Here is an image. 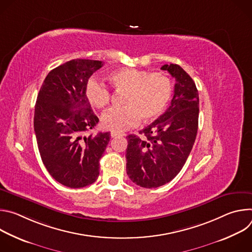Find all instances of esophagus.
Here are the masks:
<instances>
[{
    "mask_svg": "<svg viewBox=\"0 0 252 252\" xmlns=\"http://www.w3.org/2000/svg\"><path fill=\"white\" fill-rule=\"evenodd\" d=\"M124 134L121 133V132H117V131H112L111 132V136L112 138H117V137H120V136H123Z\"/></svg>",
    "mask_w": 252,
    "mask_h": 252,
    "instance_id": "obj_1",
    "label": "esophagus"
}]
</instances>
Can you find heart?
I'll return each instance as SVG.
<instances>
[{
    "label": "heart",
    "instance_id": "obj_1",
    "mask_svg": "<svg viewBox=\"0 0 252 252\" xmlns=\"http://www.w3.org/2000/svg\"><path fill=\"white\" fill-rule=\"evenodd\" d=\"M109 79L117 91L126 92V106L102 115L101 126L106 130L121 132L137 126L141 118L146 122L156 120L171 97V82L161 73L124 67L112 71ZM86 96L94 107L102 110L111 102L112 94L102 82L91 78L86 85Z\"/></svg>",
    "mask_w": 252,
    "mask_h": 252
}]
</instances>
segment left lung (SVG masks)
I'll return each instance as SVG.
<instances>
[{
    "instance_id": "8db88e82",
    "label": "left lung",
    "mask_w": 252,
    "mask_h": 252,
    "mask_svg": "<svg viewBox=\"0 0 252 252\" xmlns=\"http://www.w3.org/2000/svg\"><path fill=\"white\" fill-rule=\"evenodd\" d=\"M175 79L170 105L158 120L139 131L129 134L126 149V173L135 185L156 189L182 170L197 133L199 98L193 80L176 63L164 64Z\"/></svg>"
}]
</instances>
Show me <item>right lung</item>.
I'll return each instance as SVG.
<instances>
[{
  "label": "right lung",
  "instance_id": "1",
  "mask_svg": "<svg viewBox=\"0 0 252 252\" xmlns=\"http://www.w3.org/2000/svg\"><path fill=\"white\" fill-rule=\"evenodd\" d=\"M102 62L76 59L52 69L39 92L33 128L49 173L71 189L92 185L99 174V159L109 132L85 135L98 123L86 96V85Z\"/></svg>",
  "mask_w": 252,
  "mask_h": 252
}]
</instances>
